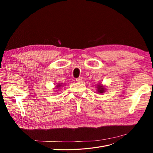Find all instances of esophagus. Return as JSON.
Listing matches in <instances>:
<instances>
[{
	"label": "esophagus",
	"mask_w": 153,
	"mask_h": 153,
	"mask_svg": "<svg viewBox=\"0 0 153 153\" xmlns=\"http://www.w3.org/2000/svg\"><path fill=\"white\" fill-rule=\"evenodd\" d=\"M82 80V77H79V78H76V82H78V83L81 82Z\"/></svg>",
	"instance_id": "esophagus-1"
}]
</instances>
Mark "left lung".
I'll return each instance as SVG.
<instances>
[{
  "label": "left lung",
  "mask_w": 153,
  "mask_h": 153,
  "mask_svg": "<svg viewBox=\"0 0 153 153\" xmlns=\"http://www.w3.org/2000/svg\"><path fill=\"white\" fill-rule=\"evenodd\" d=\"M96 88H97V92H98L99 94H103L106 92V87L101 84V83H100V84H97Z\"/></svg>",
  "instance_id": "left-lung-1"
}]
</instances>
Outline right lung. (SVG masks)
I'll return each mask as SVG.
<instances>
[{
    "mask_svg": "<svg viewBox=\"0 0 153 153\" xmlns=\"http://www.w3.org/2000/svg\"><path fill=\"white\" fill-rule=\"evenodd\" d=\"M64 85H62V84H57V85H56V87H55V89H59L60 88H61V87H62ZM57 91V90H56Z\"/></svg>",
    "mask_w": 153,
    "mask_h": 153,
    "instance_id": "right-lung-1",
    "label": "right lung"
}]
</instances>
